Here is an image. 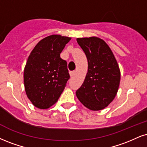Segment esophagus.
Instances as JSON below:
<instances>
[{
	"mask_svg": "<svg viewBox=\"0 0 147 147\" xmlns=\"http://www.w3.org/2000/svg\"><path fill=\"white\" fill-rule=\"evenodd\" d=\"M75 71H70V77H73L74 75H75Z\"/></svg>",
	"mask_w": 147,
	"mask_h": 147,
	"instance_id": "obj_1",
	"label": "esophagus"
}]
</instances>
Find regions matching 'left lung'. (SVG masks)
Instances as JSON below:
<instances>
[{
    "mask_svg": "<svg viewBox=\"0 0 147 147\" xmlns=\"http://www.w3.org/2000/svg\"><path fill=\"white\" fill-rule=\"evenodd\" d=\"M77 41L87 57L88 70L76 94L87 108L100 110L116 96L121 79L119 67L111 49L101 39L90 37L77 38Z\"/></svg>",
    "mask_w": 147,
    "mask_h": 147,
    "instance_id": "obj_1",
    "label": "left lung"
}]
</instances>
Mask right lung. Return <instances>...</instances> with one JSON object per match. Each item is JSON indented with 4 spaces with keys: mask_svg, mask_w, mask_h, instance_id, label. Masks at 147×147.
Segmentation results:
<instances>
[{
    "mask_svg": "<svg viewBox=\"0 0 147 147\" xmlns=\"http://www.w3.org/2000/svg\"><path fill=\"white\" fill-rule=\"evenodd\" d=\"M70 40L53 35L35 46L26 61L24 83L27 97L35 107L47 109L57 101L70 79L66 61L60 53Z\"/></svg>",
    "mask_w": 147,
    "mask_h": 147,
    "instance_id": "add662e5",
    "label": "right lung"
}]
</instances>
